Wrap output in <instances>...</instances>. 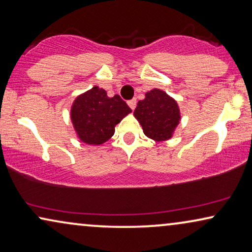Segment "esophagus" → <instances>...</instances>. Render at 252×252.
Here are the masks:
<instances>
[{"label":"esophagus","instance_id":"obj_1","mask_svg":"<svg viewBox=\"0 0 252 252\" xmlns=\"http://www.w3.org/2000/svg\"><path fill=\"white\" fill-rule=\"evenodd\" d=\"M127 105H129V107L133 111V109L136 108L137 100H136V99H132V100H129V101H127Z\"/></svg>","mask_w":252,"mask_h":252}]
</instances>
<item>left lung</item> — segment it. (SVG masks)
I'll list each match as a JSON object with an SVG mask.
<instances>
[{
  "mask_svg": "<svg viewBox=\"0 0 252 252\" xmlns=\"http://www.w3.org/2000/svg\"><path fill=\"white\" fill-rule=\"evenodd\" d=\"M145 136L155 141L171 139L182 120L179 106L171 95L161 89H152L145 94L133 112Z\"/></svg>",
  "mask_w": 252,
  "mask_h": 252,
  "instance_id": "8db88e82",
  "label": "left lung"
}]
</instances>
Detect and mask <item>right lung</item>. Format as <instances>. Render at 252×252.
<instances>
[{"label": "right lung", "mask_w": 252, "mask_h": 252, "mask_svg": "<svg viewBox=\"0 0 252 252\" xmlns=\"http://www.w3.org/2000/svg\"><path fill=\"white\" fill-rule=\"evenodd\" d=\"M130 113V107L119 94L111 98L95 86L74 99L70 121L82 143L98 146L111 139L115 126Z\"/></svg>", "instance_id": "add662e5"}]
</instances>
